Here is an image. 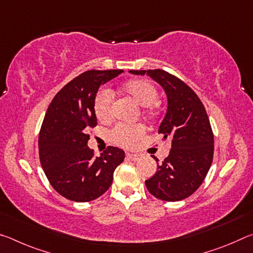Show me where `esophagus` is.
I'll return each instance as SVG.
<instances>
[{"label": "esophagus", "mask_w": 253, "mask_h": 253, "mask_svg": "<svg viewBox=\"0 0 253 253\" xmlns=\"http://www.w3.org/2000/svg\"><path fill=\"white\" fill-rule=\"evenodd\" d=\"M126 157L128 158V160H130L132 162H137L140 158V155H138V154H132V153H127L126 154Z\"/></svg>", "instance_id": "obj_1"}]
</instances>
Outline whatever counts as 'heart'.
<instances>
[{
    "label": "heart",
    "instance_id": "heart-1",
    "mask_svg": "<svg viewBox=\"0 0 253 253\" xmlns=\"http://www.w3.org/2000/svg\"><path fill=\"white\" fill-rule=\"evenodd\" d=\"M123 95L129 98L137 106L143 107V115L148 119H153L157 115V89L152 83L144 79H130L121 85ZM96 117L101 123H108L113 118L114 107L110 93L101 90L97 93L93 104ZM143 127L119 125L111 131V138L115 143L124 147H130L142 138Z\"/></svg>",
    "mask_w": 253,
    "mask_h": 253
}]
</instances>
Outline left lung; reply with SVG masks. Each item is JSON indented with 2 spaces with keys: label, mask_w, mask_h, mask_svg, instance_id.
Listing matches in <instances>:
<instances>
[{
  "label": "left lung",
  "mask_w": 253,
  "mask_h": 253,
  "mask_svg": "<svg viewBox=\"0 0 253 253\" xmlns=\"http://www.w3.org/2000/svg\"><path fill=\"white\" fill-rule=\"evenodd\" d=\"M148 76L164 89L168 109L158 134L172 143L169 156L157 162V172L145 181L155 198L176 202L198 190L211 168L214 138L207 111L198 95L176 77L164 70H129Z\"/></svg>",
  "instance_id": "8db88e82"
}]
</instances>
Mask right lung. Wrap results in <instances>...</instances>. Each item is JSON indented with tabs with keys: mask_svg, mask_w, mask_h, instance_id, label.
<instances>
[{
	"mask_svg": "<svg viewBox=\"0 0 253 253\" xmlns=\"http://www.w3.org/2000/svg\"><path fill=\"white\" fill-rule=\"evenodd\" d=\"M122 72H84L54 96L46 110L39 135L41 166L52 187L68 200L89 202L99 198L125 158V152L114 146L93 156L87 145L88 128L97 125L93 104L98 89Z\"/></svg>",
	"mask_w": 253,
	"mask_h": 253,
	"instance_id": "add662e5",
	"label": "right lung"
}]
</instances>
